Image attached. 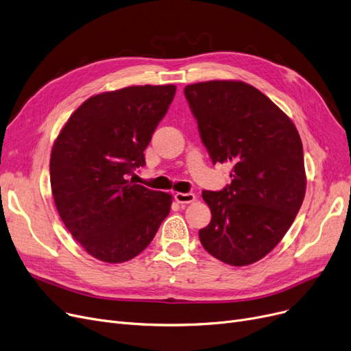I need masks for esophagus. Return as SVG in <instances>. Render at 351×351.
I'll return each instance as SVG.
<instances>
[{"label":"esophagus","instance_id":"obj_1","mask_svg":"<svg viewBox=\"0 0 351 351\" xmlns=\"http://www.w3.org/2000/svg\"><path fill=\"white\" fill-rule=\"evenodd\" d=\"M175 201L178 204H192L193 201H196V196L193 193H182V192H176L175 193Z\"/></svg>","mask_w":351,"mask_h":351}]
</instances>
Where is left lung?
I'll return each instance as SVG.
<instances>
[{
    "label": "left lung",
    "instance_id": "1",
    "mask_svg": "<svg viewBox=\"0 0 351 351\" xmlns=\"http://www.w3.org/2000/svg\"><path fill=\"white\" fill-rule=\"evenodd\" d=\"M185 97L213 165H232L231 185L202 192L212 213L199 231L202 247L225 264H254L277 247L304 201L300 134L278 106L243 82L189 84Z\"/></svg>",
    "mask_w": 351,
    "mask_h": 351
}]
</instances>
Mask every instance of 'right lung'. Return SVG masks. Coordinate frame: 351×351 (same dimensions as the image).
Instances as JSON below:
<instances>
[{
    "instance_id": "1",
    "label": "right lung",
    "mask_w": 351,
    "mask_h": 351,
    "mask_svg": "<svg viewBox=\"0 0 351 351\" xmlns=\"http://www.w3.org/2000/svg\"><path fill=\"white\" fill-rule=\"evenodd\" d=\"M176 86H130L87 99L57 136L50 182L58 215L80 245L103 263L139 255L169 215L172 195L136 185L143 152Z\"/></svg>"
}]
</instances>
